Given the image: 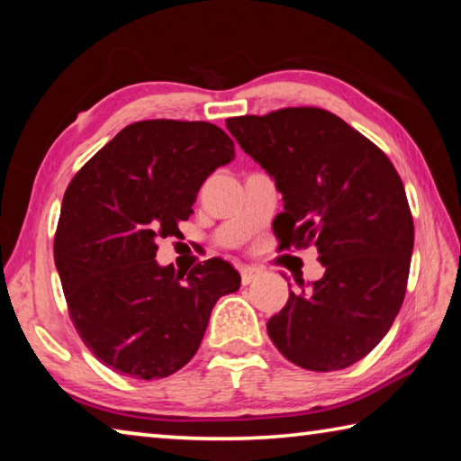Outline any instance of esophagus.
I'll return each mask as SVG.
<instances>
[{
    "instance_id": "esophagus-1",
    "label": "esophagus",
    "mask_w": 461,
    "mask_h": 461,
    "mask_svg": "<svg viewBox=\"0 0 461 461\" xmlns=\"http://www.w3.org/2000/svg\"><path fill=\"white\" fill-rule=\"evenodd\" d=\"M240 272H241V285H249V283H254L256 278L262 276V270L256 267H244Z\"/></svg>"
}]
</instances>
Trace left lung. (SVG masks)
<instances>
[{
    "mask_svg": "<svg viewBox=\"0 0 461 461\" xmlns=\"http://www.w3.org/2000/svg\"><path fill=\"white\" fill-rule=\"evenodd\" d=\"M225 126L283 194L280 246L313 244L325 267L268 319L270 339L305 370L348 368L388 333L407 291L415 230L399 173L325 109L286 107Z\"/></svg>",
    "mask_w": 461,
    "mask_h": 461,
    "instance_id": "left-lung-1",
    "label": "left lung"
}]
</instances>
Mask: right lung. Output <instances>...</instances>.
Masks as SVG:
<instances>
[{
	"instance_id": "obj_1",
	"label": "right lung",
	"mask_w": 461,
	"mask_h": 461,
	"mask_svg": "<svg viewBox=\"0 0 461 461\" xmlns=\"http://www.w3.org/2000/svg\"><path fill=\"white\" fill-rule=\"evenodd\" d=\"M233 158L207 122L148 120L123 128L68 185L54 238L68 313L91 354L131 378L158 380L191 360L215 303L240 272L212 258L178 275L156 262L201 185Z\"/></svg>"
}]
</instances>
